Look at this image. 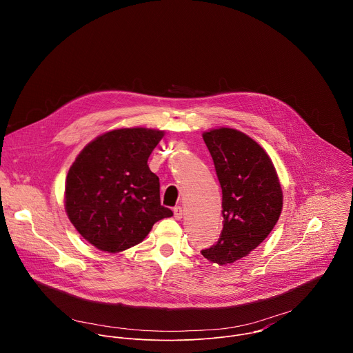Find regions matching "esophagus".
<instances>
[{"instance_id": "34e87169", "label": "esophagus", "mask_w": 353, "mask_h": 353, "mask_svg": "<svg viewBox=\"0 0 353 353\" xmlns=\"http://www.w3.org/2000/svg\"><path fill=\"white\" fill-rule=\"evenodd\" d=\"M174 216H175V219H181L182 216H183V210H182V207H179V205H176V207H174Z\"/></svg>"}]
</instances>
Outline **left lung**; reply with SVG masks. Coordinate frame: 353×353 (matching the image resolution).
Listing matches in <instances>:
<instances>
[{"label": "left lung", "mask_w": 353, "mask_h": 353, "mask_svg": "<svg viewBox=\"0 0 353 353\" xmlns=\"http://www.w3.org/2000/svg\"><path fill=\"white\" fill-rule=\"evenodd\" d=\"M222 188L223 229L201 254L221 266L247 256L272 232L283 208V190L268 153L234 128L203 132Z\"/></svg>", "instance_id": "8db88e82"}]
</instances>
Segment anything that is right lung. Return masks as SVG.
Wrapping results in <instances>:
<instances>
[{
  "instance_id": "obj_1",
  "label": "right lung",
  "mask_w": 353,
  "mask_h": 353,
  "mask_svg": "<svg viewBox=\"0 0 353 353\" xmlns=\"http://www.w3.org/2000/svg\"><path fill=\"white\" fill-rule=\"evenodd\" d=\"M164 137L154 128H117L91 141L72 164L65 210L76 230L101 251L139 244L153 225L172 216L160 204V182L148 165Z\"/></svg>"
}]
</instances>
